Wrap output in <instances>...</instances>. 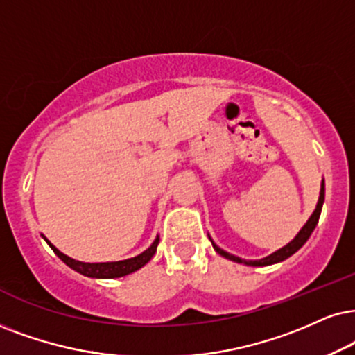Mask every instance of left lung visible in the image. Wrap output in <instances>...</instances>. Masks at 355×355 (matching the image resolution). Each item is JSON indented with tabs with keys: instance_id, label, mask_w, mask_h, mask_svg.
<instances>
[{
	"instance_id": "1",
	"label": "left lung",
	"mask_w": 355,
	"mask_h": 355,
	"mask_svg": "<svg viewBox=\"0 0 355 355\" xmlns=\"http://www.w3.org/2000/svg\"><path fill=\"white\" fill-rule=\"evenodd\" d=\"M322 203H324V180L321 182V191H320V200H318V205H316V209L313 211V214L309 216V219L306 221V224L300 230V232L297 236H295V239L288 242V244L285 245V248L278 249L277 252H273L270 255H267V257L260 259V260H244L241 257H236V255H232L230 252H226V250H223L221 248H218L216 244H214L213 239L209 237L211 244H213V249L216 250L219 255H223V257L232 260V262H237V263H245V266H250V267H266V266H272V263H277V262H282V260L288 259L290 255H293L297 250L302 248L309 239V236H311V232L315 231L318 221H320V214H321V208H322Z\"/></svg>"
}]
</instances>
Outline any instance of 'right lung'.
<instances>
[{"label":"right lung","instance_id":"obj_1","mask_svg":"<svg viewBox=\"0 0 355 355\" xmlns=\"http://www.w3.org/2000/svg\"><path fill=\"white\" fill-rule=\"evenodd\" d=\"M44 237V236H42ZM46 239V237H44ZM46 242L51 245V249L55 252V255L62 262L67 263L70 268H73L75 272L82 273L85 277H92V278H119L124 275H129V273L139 270L141 267H144L149 260L154 257V254L157 252V245H159V236L155 237V241L152 242V245L147 250H144L142 254L136 255L132 259H125V260H119V262H101V263H87V262H80V260H75L69 257V255L62 254L55 245L51 244V241L46 239Z\"/></svg>","mask_w":355,"mask_h":355}]
</instances>
